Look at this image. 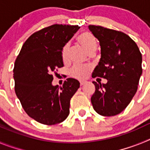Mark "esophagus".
<instances>
[{"label": "esophagus", "instance_id": "34e87169", "mask_svg": "<svg viewBox=\"0 0 150 150\" xmlns=\"http://www.w3.org/2000/svg\"><path fill=\"white\" fill-rule=\"evenodd\" d=\"M79 83H80V86H84V85L86 83V81H80V82H79Z\"/></svg>", "mask_w": 150, "mask_h": 150}]
</instances>
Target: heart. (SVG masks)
I'll return each instance as SVG.
<instances>
[{"label": "heart", "instance_id": "heart-1", "mask_svg": "<svg viewBox=\"0 0 150 150\" xmlns=\"http://www.w3.org/2000/svg\"><path fill=\"white\" fill-rule=\"evenodd\" d=\"M78 42L83 46V48L91 53L96 51L97 42L94 36L90 32H84L81 34L77 38ZM70 44L66 43L62 50V59L64 62H66L68 59V52ZM90 66L82 65V64H74L71 69V74L74 77L77 79H84L88 76L90 71Z\"/></svg>", "mask_w": 150, "mask_h": 150}]
</instances>
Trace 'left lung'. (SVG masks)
I'll return each instance as SVG.
<instances>
[{
    "label": "left lung",
    "mask_w": 150,
    "mask_h": 150,
    "mask_svg": "<svg viewBox=\"0 0 150 150\" xmlns=\"http://www.w3.org/2000/svg\"><path fill=\"white\" fill-rule=\"evenodd\" d=\"M88 28L99 40L101 54L92 77L107 79L106 84L93 82L95 91L91 104L101 116H116L126 108L137 92L142 55L134 41L122 31L91 25Z\"/></svg>",
    "instance_id": "left-lung-1"
}]
</instances>
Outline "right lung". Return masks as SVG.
Listing matches in <instances>:
<instances>
[{
    "mask_svg": "<svg viewBox=\"0 0 150 150\" xmlns=\"http://www.w3.org/2000/svg\"><path fill=\"white\" fill-rule=\"evenodd\" d=\"M79 28L55 24L41 29L28 38L16 58V94L26 113L41 124H58L70 113V101L79 88V81L68 78L62 86H54L52 74L64 66L62 48Z\"/></svg>",
    "mask_w": 150,
    "mask_h": 150,
    "instance_id": "right-lung-1",
    "label": "right lung"
}]
</instances>
